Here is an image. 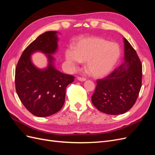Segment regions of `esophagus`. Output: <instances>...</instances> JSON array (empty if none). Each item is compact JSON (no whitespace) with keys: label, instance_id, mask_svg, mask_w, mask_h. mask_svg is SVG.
Listing matches in <instances>:
<instances>
[{"label":"esophagus","instance_id":"esophagus-1","mask_svg":"<svg viewBox=\"0 0 155 155\" xmlns=\"http://www.w3.org/2000/svg\"><path fill=\"white\" fill-rule=\"evenodd\" d=\"M78 79L79 81H86V79L85 78H81V77H78Z\"/></svg>","mask_w":155,"mask_h":155}]
</instances>
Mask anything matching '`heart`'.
<instances>
[{
    "instance_id": "obj_1",
    "label": "heart",
    "mask_w": 155,
    "mask_h": 155,
    "mask_svg": "<svg viewBox=\"0 0 155 155\" xmlns=\"http://www.w3.org/2000/svg\"><path fill=\"white\" fill-rule=\"evenodd\" d=\"M121 51L119 45L98 37L79 41L73 50L66 52L67 59L72 63L86 62L87 72L94 77L109 74L118 63Z\"/></svg>"
}]
</instances>
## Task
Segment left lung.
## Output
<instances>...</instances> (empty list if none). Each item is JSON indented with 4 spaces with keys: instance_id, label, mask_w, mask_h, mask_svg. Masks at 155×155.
<instances>
[{
    "instance_id": "left-lung-1",
    "label": "left lung",
    "mask_w": 155,
    "mask_h": 155,
    "mask_svg": "<svg viewBox=\"0 0 155 155\" xmlns=\"http://www.w3.org/2000/svg\"><path fill=\"white\" fill-rule=\"evenodd\" d=\"M124 63L109 76L97 79L92 102L107 114H124L133 107L142 87V65L137 51L125 38Z\"/></svg>"
}]
</instances>
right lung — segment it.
Here are the masks:
<instances>
[{
	"instance_id": "1",
	"label": "right lung",
	"mask_w": 155,
	"mask_h": 155,
	"mask_svg": "<svg viewBox=\"0 0 155 155\" xmlns=\"http://www.w3.org/2000/svg\"><path fill=\"white\" fill-rule=\"evenodd\" d=\"M57 31L40 35L27 46L15 68V89L26 109L32 114L46 117L58 112L63 107L66 88L74 81L72 75L64 74L54 67V54L58 49ZM37 51L45 53L49 65L45 69L35 68L31 55Z\"/></svg>"
}]
</instances>
